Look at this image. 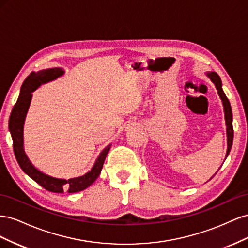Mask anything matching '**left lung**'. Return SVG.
Listing matches in <instances>:
<instances>
[{"instance_id":"1","label":"left lung","mask_w":248,"mask_h":248,"mask_svg":"<svg viewBox=\"0 0 248 248\" xmlns=\"http://www.w3.org/2000/svg\"><path fill=\"white\" fill-rule=\"evenodd\" d=\"M206 76L211 79V81L214 84L217 93H218L220 99L222 101V106H223V111H224V120H226V126H227V154H226V158L230 154L231 148L232 145V138H234V130H232V108L229 99L227 98L226 94H224L223 90H222V84H221V79L219 78L218 74L216 72H206ZM218 171V170H217Z\"/></svg>"}]
</instances>
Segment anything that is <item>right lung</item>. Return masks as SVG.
Returning a JSON list of instances; mask_svg holds the SVG:
<instances>
[{
    "instance_id": "right-lung-1",
    "label": "right lung",
    "mask_w": 248,
    "mask_h": 248,
    "mask_svg": "<svg viewBox=\"0 0 248 248\" xmlns=\"http://www.w3.org/2000/svg\"><path fill=\"white\" fill-rule=\"evenodd\" d=\"M64 73V69L60 68V67L31 72V74L25 79L24 84H22L18 99L11 111L9 118V131L12 137L14 155H16L21 170L29 177H31L36 183H38L43 188H46L48 191L57 193L67 191L69 193H74L86 189L87 187L92 185L95 180L98 178L103 167V162L106 160V157L111 145L107 146L102 150L99 156L97 157L91 170L86 172L85 175L77 178H70L68 180L51 177L44 174L43 171L39 170L38 169H36L33 166V163L28 158L24 149V125L27 112L29 110L30 104H31L33 96L32 93L41 85L57 79L58 78L62 77Z\"/></svg>"
}]
</instances>
